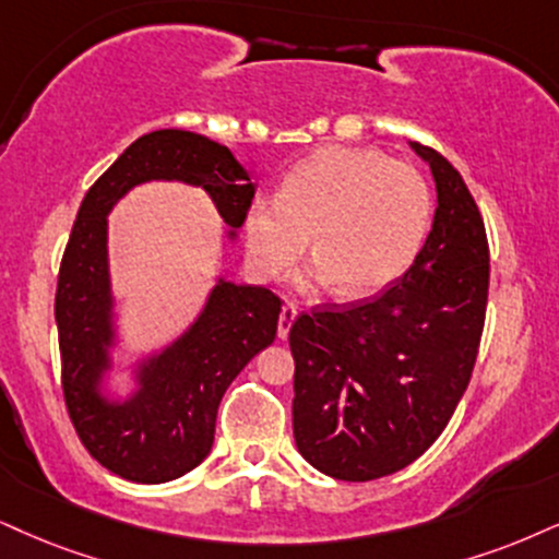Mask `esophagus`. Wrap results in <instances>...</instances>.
<instances>
[{
  "instance_id": "1",
  "label": "esophagus",
  "mask_w": 559,
  "mask_h": 559,
  "mask_svg": "<svg viewBox=\"0 0 559 559\" xmlns=\"http://www.w3.org/2000/svg\"><path fill=\"white\" fill-rule=\"evenodd\" d=\"M295 316H298V308H295L293 302H287V306H282L280 323H277V336H280V340H287V334H290V326H293Z\"/></svg>"
}]
</instances>
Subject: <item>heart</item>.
Here are the masks:
<instances>
[{
  "label": "heart",
  "mask_w": 559,
  "mask_h": 559,
  "mask_svg": "<svg viewBox=\"0 0 559 559\" xmlns=\"http://www.w3.org/2000/svg\"><path fill=\"white\" fill-rule=\"evenodd\" d=\"M430 223L432 191L417 168L373 147L332 144L295 165L280 199H253L243 236L264 280L298 264L313 236L316 261L300 285L368 298L415 264Z\"/></svg>",
  "instance_id": "1"
}]
</instances>
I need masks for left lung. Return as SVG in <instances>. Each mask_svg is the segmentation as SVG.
Here are the masks:
<instances>
[{"instance_id":"8db88e82","label":"left lung","mask_w":559,"mask_h":559,"mask_svg":"<svg viewBox=\"0 0 559 559\" xmlns=\"http://www.w3.org/2000/svg\"><path fill=\"white\" fill-rule=\"evenodd\" d=\"M430 165L438 210L415 264L381 298L302 313L290 329L300 456L344 481L394 474L436 443L469 385L485 326L490 251L459 170Z\"/></svg>"}]
</instances>
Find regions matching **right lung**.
Returning a JSON list of instances; mask_svg holds the SVG:
<instances>
[{
    "label": "right lung",
    "mask_w": 559,
    "mask_h": 559,
    "mask_svg": "<svg viewBox=\"0 0 559 559\" xmlns=\"http://www.w3.org/2000/svg\"><path fill=\"white\" fill-rule=\"evenodd\" d=\"M197 186L215 204L225 238L236 240L257 183L225 144L157 129L116 157L82 199L59 269L57 316L61 385L85 448L108 472L160 485L210 456L217 406L227 385L277 336L282 300L266 287L217 274L194 319L160 347L136 353L123 342L114 293L108 215L142 183ZM114 374L128 378L116 392Z\"/></svg>",
    "instance_id": "obj_1"
}]
</instances>
